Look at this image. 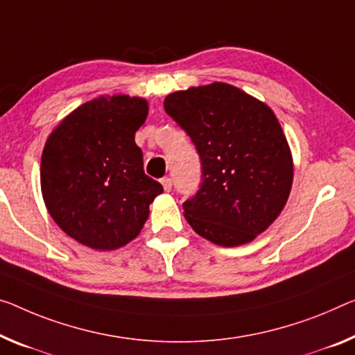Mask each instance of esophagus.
<instances>
[{
  "label": "esophagus",
  "mask_w": 355,
  "mask_h": 355,
  "mask_svg": "<svg viewBox=\"0 0 355 355\" xmlns=\"http://www.w3.org/2000/svg\"><path fill=\"white\" fill-rule=\"evenodd\" d=\"M162 185H163V189H165V192H170V190L173 189L171 178H163L162 179Z\"/></svg>",
  "instance_id": "1"
}]
</instances>
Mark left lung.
Here are the masks:
<instances>
[{"label": "left lung", "mask_w": 355, "mask_h": 355, "mask_svg": "<svg viewBox=\"0 0 355 355\" xmlns=\"http://www.w3.org/2000/svg\"><path fill=\"white\" fill-rule=\"evenodd\" d=\"M163 106L201 160L198 192L182 205L190 227L219 246L250 243L281 214L292 189L291 147L275 112L223 83L174 92Z\"/></svg>", "instance_id": "obj_1"}]
</instances>
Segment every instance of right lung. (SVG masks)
I'll use <instances>...</instances> for the list:
<instances>
[{"instance_id":"add662e5","label":"right lung","mask_w":355,"mask_h":355,"mask_svg":"<svg viewBox=\"0 0 355 355\" xmlns=\"http://www.w3.org/2000/svg\"><path fill=\"white\" fill-rule=\"evenodd\" d=\"M147 101L100 96L60 122L41 157V190L49 214L76 241L112 250L138 236L149 205L163 192L147 176L135 133Z\"/></svg>"}]
</instances>
